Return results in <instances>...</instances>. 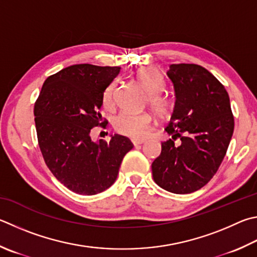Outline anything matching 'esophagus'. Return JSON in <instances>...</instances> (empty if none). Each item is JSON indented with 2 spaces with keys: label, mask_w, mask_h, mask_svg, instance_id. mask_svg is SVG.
I'll return each instance as SVG.
<instances>
[{
  "label": "esophagus",
  "mask_w": 257,
  "mask_h": 257,
  "mask_svg": "<svg viewBox=\"0 0 257 257\" xmlns=\"http://www.w3.org/2000/svg\"><path fill=\"white\" fill-rule=\"evenodd\" d=\"M144 143H145L144 139H139V141H137V139H136V141H133V144L135 145V146H137V145H142Z\"/></svg>",
  "instance_id": "34e87169"
}]
</instances>
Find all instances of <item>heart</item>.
<instances>
[{
    "label": "heart",
    "mask_w": 257,
    "mask_h": 257,
    "mask_svg": "<svg viewBox=\"0 0 257 257\" xmlns=\"http://www.w3.org/2000/svg\"><path fill=\"white\" fill-rule=\"evenodd\" d=\"M136 77L148 94V105L151 106V109L162 118L169 115L172 110V102L169 97L161 94L164 88V82L157 71L151 67H145L139 69ZM115 86L116 82L113 81L104 90L103 105L105 108H111L114 103ZM152 122V116L147 113L122 112L116 115L113 125L119 134L139 139L147 136Z\"/></svg>",
    "instance_id": "b5f03b06"
}]
</instances>
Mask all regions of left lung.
<instances>
[{
	"mask_svg": "<svg viewBox=\"0 0 257 257\" xmlns=\"http://www.w3.org/2000/svg\"><path fill=\"white\" fill-rule=\"evenodd\" d=\"M166 75L175 94L165 127L172 138L162 143L161 155L152 164L153 177L169 192L191 193L218 171L234 133V116L226 88L208 69L173 64Z\"/></svg>",
	"mask_w": 257,
	"mask_h": 257,
	"instance_id": "left-lung-1",
	"label": "left lung"
}]
</instances>
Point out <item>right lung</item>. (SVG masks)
Returning a JSON list of instances; mask_svg holds the SVG:
<instances>
[{
  "label": "right lung",
  "mask_w": 257,
  "mask_h": 257,
  "mask_svg": "<svg viewBox=\"0 0 257 257\" xmlns=\"http://www.w3.org/2000/svg\"><path fill=\"white\" fill-rule=\"evenodd\" d=\"M120 67L72 65L45 81L35 103L37 136L51 173L73 192L93 195L116 180L123 157L134 145L114 134L93 142L91 129L103 125V93Z\"/></svg>",
  "instance_id": "right-lung-1"
}]
</instances>
